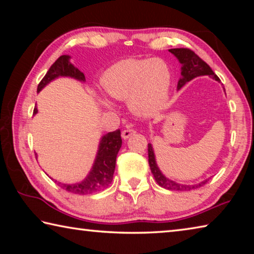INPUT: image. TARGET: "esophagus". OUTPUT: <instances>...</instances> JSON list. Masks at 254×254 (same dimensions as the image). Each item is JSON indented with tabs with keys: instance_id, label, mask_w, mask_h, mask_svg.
Masks as SVG:
<instances>
[{
	"instance_id": "esophagus-1",
	"label": "esophagus",
	"mask_w": 254,
	"mask_h": 254,
	"mask_svg": "<svg viewBox=\"0 0 254 254\" xmlns=\"http://www.w3.org/2000/svg\"><path fill=\"white\" fill-rule=\"evenodd\" d=\"M135 133V131L133 130V128H127V130H123L122 131V137L124 140H127L130 137L131 135H133Z\"/></svg>"
}]
</instances>
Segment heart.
Segmentation results:
<instances>
[{"mask_svg":"<svg viewBox=\"0 0 254 254\" xmlns=\"http://www.w3.org/2000/svg\"><path fill=\"white\" fill-rule=\"evenodd\" d=\"M107 96L127 100L139 117H152L165 107L169 97L171 71L162 59H123L115 63L101 77ZM104 104L107 106L106 102Z\"/></svg>","mask_w":254,"mask_h":254,"instance_id":"1","label":"heart"}]
</instances>
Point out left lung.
I'll return each mask as SVG.
<instances>
[{"mask_svg": "<svg viewBox=\"0 0 254 254\" xmlns=\"http://www.w3.org/2000/svg\"><path fill=\"white\" fill-rule=\"evenodd\" d=\"M169 51L179 60V63L182 64V77L179 78L178 85H177L178 91L183 87V86L186 85L188 81H190L191 79H194L198 76L207 75L209 77H212L213 79L220 81V78L214 74L212 68H210L203 59H200L198 56L194 53V51H191L190 49H187V48H175V49H169ZM148 156H149L150 169H151V173L153 175L154 179H156V182L159 186H161L165 189H169V190H180V191L191 190V189L198 188L207 183L208 179L203 180V182L195 185H185V184L176 183L174 180L167 178L166 176L161 173V170L159 169L156 161V154H154L151 143H148Z\"/></svg>", "mask_w": 254, "mask_h": 254, "instance_id": "1", "label": "left lung"}]
</instances>
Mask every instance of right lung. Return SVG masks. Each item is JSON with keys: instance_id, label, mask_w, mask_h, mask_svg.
I'll return each mask as SVG.
<instances>
[{"instance_id": "obj_1", "label": "right lung", "mask_w": 254, "mask_h": 254, "mask_svg": "<svg viewBox=\"0 0 254 254\" xmlns=\"http://www.w3.org/2000/svg\"><path fill=\"white\" fill-rule=\"evenodd\" d=\"M59 77H70L79 81H85V76L78 68L70 63V56L63 55L56 60L53 66L49 68L44 78L38 85L37 92L39 93L46 85ZM38 113L37 106L34 107L33 114ZM122 145L121 131L117 130L109 132L101 137L98 150L94 160L93 167L84 180L75 184H63L55 180L60 187L72 194L88 195L100 191L106 188L113 180V174L117 163V156ZM37 156V154H36Z\"/></svg>"}]
</instances>
